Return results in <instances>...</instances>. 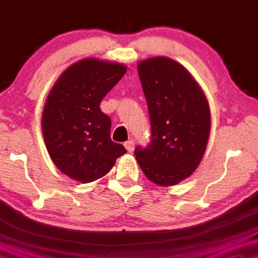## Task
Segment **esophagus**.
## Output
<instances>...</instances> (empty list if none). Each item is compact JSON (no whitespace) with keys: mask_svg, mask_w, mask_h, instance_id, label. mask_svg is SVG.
<instances>
[{"mask_svg":"<svg viewBox=\"0 0 258 258\" xmlns=\"http://www.w3.org/2000/svg\"><path fill=\"white\" fill-rule=\"evenodd\" d=\"M124 146H125V149L128 151H133L134 150V141H132V140L126 141V143H124Z\"/></svg>","mask_w":258,"mask_h":258,"instance_id":"34e87169","label":"esophagus"}]
</instances>
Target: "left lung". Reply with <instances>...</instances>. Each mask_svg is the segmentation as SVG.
Returning a JSON list of instances; mask_svg holds the SVG:
<instances>
[{
	"label": "left lung",
	"instance_id": "obj_1",
	"mask_svg": "<svg viewBox=\"0 0 258 258\" xmlns=\"http://www.w3.org/2000/svg\"><path fill=\"white\" fill-rule=\"evenodd\" d=\"M151 120V143L135 157L149 181L167 187L188 178L201 163L210 134V108L195 77L166 56L138 62Z\"/></svg>",
	"mask_w": 258,
	"mask_h": 258
}]
</instances>
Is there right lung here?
Segmentation results:
<instances>
[{
	"instance_id": "1",
	"label": "right lung",
	"mask_w": 258,
	"mask_h": 258,
	"mask_svg": "<svg viewBox=\"0 0 258 258\" xmlns=\"http://www.w3.org/2000/svg\"><path fill=\"white\" fill-rule=\"evenodd\" d=\"M125 71L124 63L86 57L69 66L46 97L41 117L46 150L74 181L101 178L126 152L110 139V119L99 108Z\"/></svg>"
}]
</instances>
